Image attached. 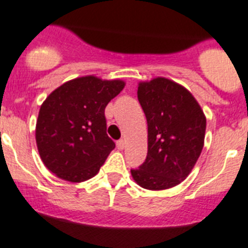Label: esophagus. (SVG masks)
<instances>
[{
  "mask_svg": "<svg viewBox=\"0 0 248 248\" xmlns=\"http://www.w3.org/2000/svg\"><path fill=\"white\" fill-rule=\"evenodd\" d=\"M116 146H117V148L120 149V151H122V149L126 147V142H124V140H117V143H116Z\"/></svg>",
  "mask_w": 248,
  "mask_h": 248,
  "instance_id": "1",
  "label": "esophagus"
}]
</instances>
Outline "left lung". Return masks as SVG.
Listing matches in <instances>:
<instances>
[{"mask_svg": "<svg viewBox=\"0 0 248 248\" xmlns=\"http://www.w3.org/2000/svg\"><path fill=\"white\" fill-rule=\"evenodd\" d=\"M137 96L147 119L148 152L131 174L148 190L175 186L188 177L202 151L204 112L186 89L166 78L140 82Z\"/></svg>", "mask_w": 248, "mask_h": 248, "instance_id": "8db88e82", "label": "left lung"}]
</instances>
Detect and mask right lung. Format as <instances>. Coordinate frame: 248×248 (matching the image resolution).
Wrapping results in <instances>:
<instances>
[{"label": "right lung", "mask_w": 248, "mask_h": 248, "mask_svg": "<svg viewBox=\"0 0 248 248\" xmlns=\"http://www.w3.org/2000/svg\"><path fill=\"white\" fill-rule=\"evenodd\" d=\"M124 88L121 80L84 77L46 97L38 115L35 140L49 170L73 183L96 175L115 148L106 133L105 108Z\"/></svg>", "instance_id": "right-lung-1"}]
</instances>
